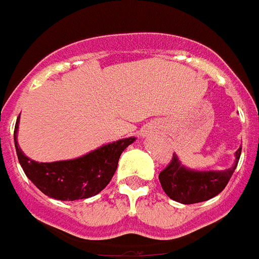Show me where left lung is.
I'll use <instances>...</instances> for the list:
<instances>
[{
    "instance_id": "1",
    "label": "left lung",
    "mask_w": 259,
    "mask_h": 259,
    "mask_svg": "<svg viewBox=\"0 0 259 259\" xmlns=\"http://www.w3.org/2000/svg\"><path fill=\"white\" fill-rule=\"evenodd\" d=\"M242 147L235 152L234 164L223 171H196L182 164L177 154L169 164L159 174V181L167 195L175 202L192 204L204 202L218 195L230 181L237 168Z\"/></svg>"
}]
</instances>
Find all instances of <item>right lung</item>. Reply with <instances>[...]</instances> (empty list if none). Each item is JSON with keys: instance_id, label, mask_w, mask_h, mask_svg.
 <instances>
[{"instance_id": "right-lung-1", "label": "right lung", "mask_w": 259, "mask_h": 259, "mask_svg": "<svg viewBox=\"0 0 259 259\" xmlns=\"http://www.w3.org/2000/svg\"><path fill=\"white\" fill-rule=\"evenodd\" d=\"M18 123L20 116L14 127V146L25 175L45 195L59 200L87 199L104 190L116 171L121 152L136 140L125 138L104 144L80 158L38 163L29 159L18 146Z\"/></svg>"}]
</instances>
